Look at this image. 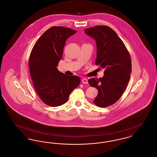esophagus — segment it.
<instances>
[{"mask_svg": "<svg viewBox=\"0 0 157 157\" xmlns=\"http://www.w3.org/2000/svg\"><path fill=\"white\" fill-rule=\"evenodd\" d=\"M82 82L83 83H85V84H87L88 83V79H86V78H83L82 79Z\"/></svg>", "mask_w": 157, "mask_h": 157, "instance_id": "obj_1", "label": "esophagus"}]
</instances>
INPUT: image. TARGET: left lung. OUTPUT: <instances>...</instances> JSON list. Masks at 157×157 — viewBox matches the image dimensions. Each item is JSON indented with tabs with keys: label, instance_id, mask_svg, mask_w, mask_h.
Returning a JSON list of instances; mask_svg holds the SVG:
<instances>
[{
	"label": "left lung",
	"instance_id": "1",
	"mask_svg": "<svg viewBox=\"0 0 157 157\" xmlns=\"http://www.w3.org/2000/svg\"><path fill=\"white\" fill-rule=\"evenodd\" d=\"M85 33L94 38L97 47L95 64L104 69L102 78H92L88 83L98 90L94 104L105 108L115 104L127 88L132 71L130 55L116 32L107 26L85 29Z\"/></svg>",
	"mask_w": 157,
	"mask_h": 157
}]
</instances>
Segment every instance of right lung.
Segmentation results:
<instances>
[{
    "mask_svg": "<svg viewBox=\"0 0 157 157\" xmlns=\"http://www.w3.org/2000/svg\"><path fill=\"white\" fill-rule=\"evenodd\" d=\"M76 30L53 26L38 39L30 53L29 67L33 85L45 104L55 107L67 102L71 92L80 83L77 76H68L57 67L67 38Z\"/></svg>",
    "mask_w": 157,
    "mask_h": 157,
    "instance_id": "add662e5",
    "label": "right lung"
}]
</instances>
